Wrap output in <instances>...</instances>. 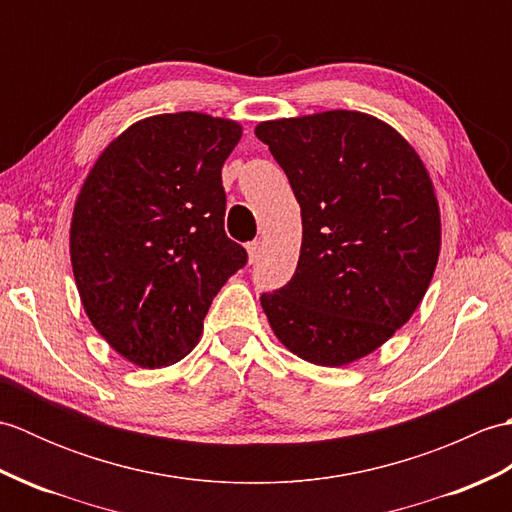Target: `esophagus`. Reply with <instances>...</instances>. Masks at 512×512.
I'll list each match as a JSON object with an SVG mask.
<instances>
[{"label":"esophagus","instance_id":"34e87169","mask_svg":"<svg viewBox=\"0 0 512 512\" xmlns=\"http://www.w3.org/2000/svg\"><path fill=\"white\" fill-rule=\"evenodd\" d=\"M248 259H250V264H255L259 257H262V242H259V239H253V242H248Z\"/></svg>","mask_w":512,"mask_h":512}]
</instances>
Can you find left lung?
<instances>
[{"instance_id":"left-lung-1","label":"left lung","mask_w":512,"mask_h":512,"mask_svg":"<svg viewBox=\"0 0 512 512\" xmlns=\"http://www.w3.org/2000/svg\"><path fill=\"white\" fill-rule=\"evenodd\" d=\"M301 206L295 275L264 292L277 339L303 361L341 367L394 336L420 306L440 253L427 169L396 129L332 110L259 123Z\"/></svg>"}]
</instances>
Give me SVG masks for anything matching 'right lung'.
<instances>
[{
    "mask_svg": "<svg viewBox=\"0 0 512 512\" xmlns=\"http://www.w3.org/2000/svg\"><path fill=\"white\" fill-rule=\"evenodd\" d=\"M235 121L151 116L96 160L76 198L70 257L92 325L140 367H165L198 343L217 292L248 262L226 237L222 165Z\"/></svg>",
    "mask_w": 512,
    "mask_h": 512,
    "instance_id": "right-lung-1",
    "label": "right lung"
}]
</instances>
